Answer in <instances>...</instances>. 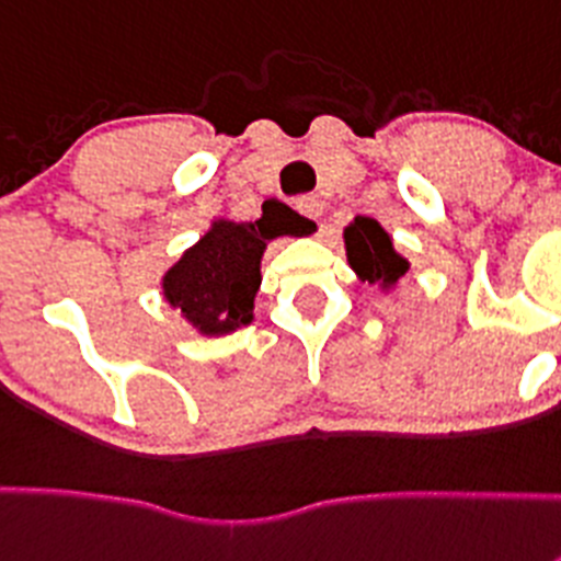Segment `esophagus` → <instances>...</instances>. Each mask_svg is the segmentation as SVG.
<instances>
[{"mask_svg":"<svg viewBox=\"0 0 561 561\" xmlns=\"http://www.w3.org/2000/svg\"><path fill=\"white\" fill-rule=\"evenodd\" d=\"M296 209L305 218H310V221H318V218H321V213H323V202L318 196H301L296 202Z\"/></svg>","mask_w":561,"mask_h":561,"instance_id":"esophagus-1","label":"esophagus"}]
</instances>
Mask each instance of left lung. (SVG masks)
I'll use <instances>...</instances> for the list:
<instances>
[{"instance_id": "obj_1", "label": "left lung", "mask_w": 561, "mask_h": 561, "mask_svg": "<svg viewBox=\"0 0 561 561\" xmlns=\"http://www.w3.org/2000/svg\"><path fill=\"white\" fill-rule=\"evenodd\" d=\"M345 260L359 282L376 285L381 293L399 287L401 276L410 274V260L396 251L390 232L376 218L357 216L343 229Z\"/></svg>"}]
</instances>
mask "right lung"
Masks as SVG:
<instances>
[{"mask_svg":"<svg viewBox=\"0 0 561 561\" xmlns=\"http://www.w3.org/2000/svg\"><path fill=\"white\" fill-rule=\"evenodd\" d=\"M276 238L279 232L265 218H216L162 274L165 305L180 310L187 327L202 337H224L249 327L254 321V296L263 282V254Z\"/></svg>","mask_w":561,"mask_h":561,"instance_id":"obj_1","label":"right lung"}]
</instances>
